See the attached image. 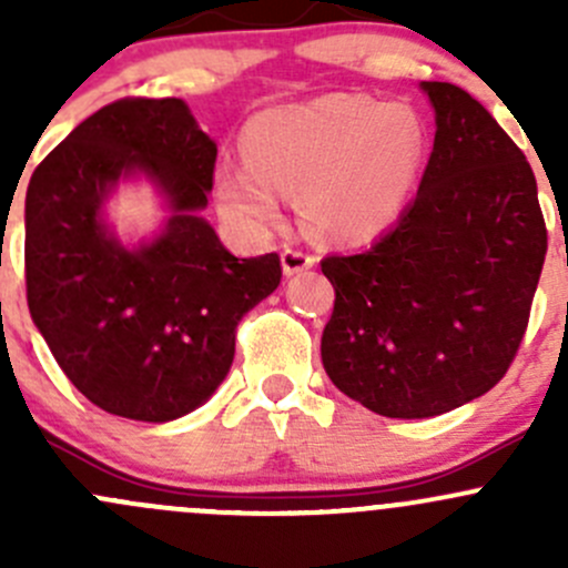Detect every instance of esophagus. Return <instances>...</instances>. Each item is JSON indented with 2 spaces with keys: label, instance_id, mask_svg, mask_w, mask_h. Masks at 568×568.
Masks as SVG:
<instances>
[{
  "label": "esophagus",
  "instance_id": "esophagus-1",
  "mask_svg": "<svg viewBox=\"0 0 568 568\" xmlns=\"http://www.w3.org/2000/svg\"><path fill=\"white\" fill-rule=\"evenodd\" d=\"M280 257H283V272L288 274H300L305 272V268H311L313 263H316V255H311V252L305 250H296V247H285L280 252Z\"/></svg>",
  "mask_w": 568,
  "mask_h": 568
}]
</instances>
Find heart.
<instances>
[{
    "label": "heart",
    "mask_w": 568,
    "mask_h": 568,
    "mask_svg": "<svg viewBox=\"0 0 568 568\" xmlns=\"http://www.w3.org/2000/svg\"><path fill=\"white\" fill-rule=\"evenodd\" d=\"M426 153L412 109L365 95H324L274 106L247 125V159L216 173L222 209L247 225L280 214V189H302V209L318 233L359 242L400 214Z\"/></svg>",
    "instance_id": "b5f03b06"
}]
</instances>
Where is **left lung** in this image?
<instances>
[{"label": "left lung", "instance_id": "8db88e82", "mask_svg": "<svg viewBox=\"0 0 568 568\" xmlns=\"http://www.w3.org/2000/svg\"><path fill=\"white\" fill-rule=\"evenodd\" d=\"M437 112L415 200L368 250L326 255L332 385L385 417H434L511 368L547 255L536 175L480 101L423 82Z\"/></svg>", "mask_w": 568, "mask_h": 568}]
</instances>
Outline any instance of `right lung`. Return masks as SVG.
<instances>
[{
    "instance_id": "1",
    "label": "right lung",
    "mask_w": 568,
    "mask_h": 568,
    "mask_svg": "<svg viewBox=\"0 0 568 568\" xmlns=\"http://www.w3.org/2000/svg\"><path fill=\"white\" fill-rule=\"evenodd\" d=\"M216 145L181 99L112 101L79 123L27 189V305L71 385L109 415L164 423L220 387L236 326L283 277L277 252L236 257L200 216ZM140 169L174 205L156 243L125 251L100 203Z\"/></svg>"
}]
</instances>
